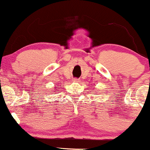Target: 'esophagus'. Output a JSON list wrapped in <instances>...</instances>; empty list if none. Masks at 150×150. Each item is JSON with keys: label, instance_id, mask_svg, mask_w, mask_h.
Here are the masks:
<instances>
[{"label": "esophagus", "instance_id": "1", "mask_svg": "<svg viewBox=\"0 0 150 150\" xmlns=\"http://www.w3.org/2000/svg\"><path fill=\"white\" fill-rule=\"evenodd\" d=\"M73 82H74V83H78V82H80V80H79L78 79H77V78H74L73 79Z\"/></svg>", "mask_w": 150, "mask_h": 150}]
</instances>
